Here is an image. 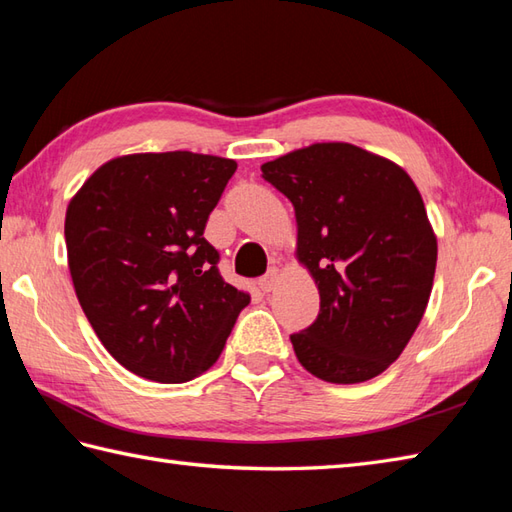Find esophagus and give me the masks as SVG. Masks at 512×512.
<instances>
[{
	"instance_id": "obj_1",
	"label": "esophagus",
	"mask_w": 512,
	"mask_h": 512,
	"mask_svg": "<svg viewBox=\"0 0 512 512\" xmlns=\"http://www.w3.org/2000/svg\"><path fill=\"white\" fill-rule=\"evenodd\" d=\"M277 284H279V270L277 268H270L268 273L262 279H259V288H262L264 292L275 290Z\"/></svg>"
}]
</instances>
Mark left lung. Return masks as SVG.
Listing matches in <instances>:
<instances>
[{"label": "left lung", "instance_id": "8db88e82", "mask_svg": "<svg viewBox=\"0 0 512 512\" xmlns=\"http://www.w3.org/2000/svg\"><path fill=\"white\" fill-rule=\"evenodd\" d=\"M295 206L297 259L319 288L310 328L290 334L312 376L354 385L383 374L427 310L438 239L409 173L350 143H314L264 162Z\"/></svg>", "mask_w": 512, "mask_h": 512}]
</instances>
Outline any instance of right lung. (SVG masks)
<instances>
[{
	"instance_id": "obj_1",
	"label": "right lung",
	"mask_w": 512,
	"mask_h": 512,
	"mask_svg": "<svg viewBox=\"0 0 512 512\" xmlns=\"http://www.w3.org/2000/svg\"><path fill=\"white\" fill-rule=\"evenodd\" d=\"M237 169L165 151L105 162L65 211L76 299L105 350L136 376L187 383L220 358L250 295L226 284L204 226Z\"/></svg>"
}]
</instances>
